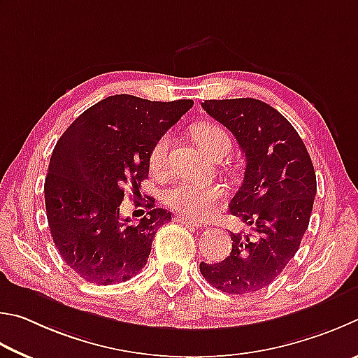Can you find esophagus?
<instances>
[{"label": "esophagus", "mask_w": 358, "mask_h": 358, "mask_svg": "<svg viewBox=\"0 0 358 358\" xmlns=\"http://www.w3.org/2000/svg\"><path fill=\"white\" fill-rule=\"evenodd\" d=\"M176 220H178L179 223H185L187 227H193V228H204L201 223L199 222H195V220H190V218H185L184 215H178L176 217Z\"/></svg>", "instance_id": "obj_1"}]
</instances>
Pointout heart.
Returning a JSON list of instances; mask_svg holds the SVG:
<instances>
[{
  "instance_id": "1",
  "label": "heart",
  "mask_w": 358,
  "mask_h": 358,
  "mask_svg": "<svg viewBox=\"0 0 358 358\" xmlns=\"http://www.w3.org/2000/svg\"><path fill=\"white\" fill-rule=\"evenodd\" d=\"M195 138L206 152L215 157L223 148L231 146L229 136L215 124H199L195 127ZM171 136L162 135L154 143L149 152V168L154 173H162L166 165V155ZM224 196V190L218 185H201L195 182H178L163 193V203L178 214L192 220H204L217 209V204Z\"/></svg>"
}]
</instances>
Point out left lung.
<instances>
[{"instance_id":"8db88e82","label":"left lung","mask_w":358,"mask_h":358,"mask_svg":"<svg viewBox=\"0 0 358 358\" xmlns=\"http://www.w3.org/2000/svg\"><path fill=\"white\" fill-rule=\"evenodd\" d=\"M201 106L231 130L245 155L242 184L229 210L252 233H231L228 258L201 262L199 271L223 292H256L297 253L316 196L315 168L297 130L266 102L245 97L204 100Z\"/></svg>"}]
</instances>
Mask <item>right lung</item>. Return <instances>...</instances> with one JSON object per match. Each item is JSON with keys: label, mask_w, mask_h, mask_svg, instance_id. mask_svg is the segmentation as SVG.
Wrapping results in <instances>:
<instances>
[{"label": "right lung", "mask_w": 358, "mask_h": 358, "mask_svg": "<svg viewBox=\"0 0 358 358\" xmlns=\"http://www.w3.org/2000/svg\"><path fill=\"white\" fill-rule=\"evenodd\" d=\"M193 106V100L150 102L129 94L92 105L56 143L43 185L47 220L66 264L96 285L130 280L146 266L154 236L171 220L146 204L140 223L119 217L124 189L140 192L154 143Z\"/></svg>", "instance_id": "add662e5"}]
</instances>
